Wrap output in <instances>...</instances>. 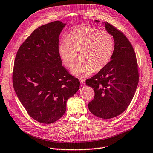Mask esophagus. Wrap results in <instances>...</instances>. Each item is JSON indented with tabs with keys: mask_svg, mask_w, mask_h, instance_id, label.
Returning <instances> with one entry per match:
<instances>
[{
	"mask_svg": "<svg viewBox=\"0 0 153 153\" xmlns=\"http://www.w3.org/2000/svg\"><path fill=\"white\" fill-rule=\"evenodd\" d=\"M79 81H80V83H81V85L84 86V84H85V82H84V80L83 79H79Z\"/></svg>",
	"mask_w": 153,
	"mask_h": 153,
	"instance_id": "obj_1",
	"label": "esophagus"
}]
</instances>
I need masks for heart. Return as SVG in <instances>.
<instances>
[{
    "instance_id": "b5f03b06",
    "label": "heart",
    "mask_w": 153,
    "mask_h": 153,
    "mask_svg": "<svg viewBox=\"0 0 153 153\" xmlns=\"http://www.w3.org/2000/svg\"><path fill=\"white\" fill-rule=\"evenodd\" d=\"M114 50L112 35L91 26H83L72 31L67 39L59 45L58 52L62 63L71 68L80 53L81 60L73 66L74 76L84 77L95 71H100L109 63Z\"/></svg>"
}]
</instances>
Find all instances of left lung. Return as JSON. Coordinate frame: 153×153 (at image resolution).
<instances>
[{"instance_id": "8db88e82", "label": "left lung", "mask_w": 153, "mask_h": 153, "mask_svg": "<svg viewBox=\"0 0 153 153\" xmlns=\"http://www.w3.org/2000/svg\"><path fill=\"white\" fill-rule=\"evenodd\" d=\"M102 25L114 38V53L109 63L86 84L94 91V99L88 104L89 111L99 118L109 119L122 114L131 103L139 73L136 56L127 37L108 22Z\"/></svg>"}]
</instances>
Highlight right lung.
Returning a JSON list of instances; mask_svg holds the SVG:
<instances>
[{
    "mask_svg": "<svg viewBox=\"0 0 153 153\" xmlns=\"http://www.w3.org/2000/svg\"><path fill=\"white\" fill-rule=\"evenodd\" d=\"M66 23L56 21L34 31L17 52L13 74L14 91L27 114L45 124L65 114L67 100L80 86L62 65L59 37Z\"/></svg>",
    "mask_w": 153,
    "mask_h": 153,
    "instance_id": "right-lung-1",
    "label": "right lung"
}]
</instances>
